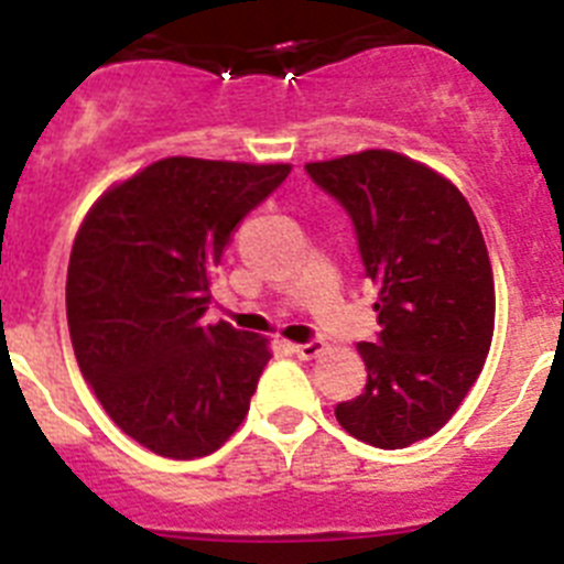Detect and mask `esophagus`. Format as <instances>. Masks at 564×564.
<instances>
[{"instance_id":"esophagus-1","label":"esophagus","mask_w":564,"mask_h":564,"mask_svg":"<svg viewBox=\"0 0 564 564\" xmlns=\"http://www.w3.org/2000/svg\"><path fill=\"white\" fill-rule=\"evenodd\" d=\"M293 352H296L302 361H311V358H316L318 352H325V341H305V344H293Z\"/></svg>"}]
</instances>
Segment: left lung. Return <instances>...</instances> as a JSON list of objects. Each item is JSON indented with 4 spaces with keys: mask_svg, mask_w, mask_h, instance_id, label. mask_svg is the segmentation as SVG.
Returning a JSON list of instances; mask_svg holds the SVG:
<instances>
[{
    "mask_svg": "<svg viewBox=\"0 0 564 564\" xmlns=\"http://www.w3.org/2000/svg\"><path fill=\"white\" fill-rule=\"evenodd\" d=\"M350 214L378 285V341H361L367 383L336 421L378 449L432 437L457 412L495 336V273L455 183L390 149L307 163Z\"/></svg>",
    "mask_w": 564,
    "mask_h": 564,
    "instance_id": "obj_1",
    "label": "left lung"
}]
</instances>
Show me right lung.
Wrapping results in <instances>:
<instances>
[{"mask_svg":"<svg viewBox=\"0 0 564 564\" xmlns=\"http://www.w3.org/2000/svg\"><path fill=\"white\" fill-rule=\"evenodd\" d=\"M288 163L163 158L89 208L67 268L84 381L121 432L172 460L212 455L246 421L268 338L203 325L234 228Z\"/></svg>","mask_w":564,"mask_h":564,"instance_id":"1","label":"right lung"}]
</instances>
